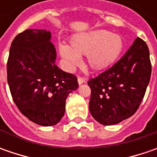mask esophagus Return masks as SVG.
<instances>
[{"mask_svg": "<svg viewBox=\"0 0 157 157\" xmlns=\"http://www.w3.org/2000/svg\"><path fill=\"white\" fill-rule=\"evenodd\" d=\"M85 82H86V79H85L84 78H80V77L78 78V83L79 85H81V84L85 83Z\"/></svg>", "mask_w": 157, "mask_h": 157, "instance_id": "34e87169", "label": "esophagus"}]
</instances>
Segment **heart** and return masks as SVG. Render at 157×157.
<instances>
[{"label":"heart","instance_id":"b5f03b06","mask_svg":"<svg viewBox=\"0 0 157 157\" xmlns=\"http://www.w3.org/2000/svg\"><path fill=\"white\" fill-rule=\"evenodd\" d=\"M125 48L123 38L106 29H94L73 35L70 46L61 44L59 54L69 69L81 63L80 56L86 55L88 66L95 71L110 67L121 56Z\"/></svg>","mask_w":157,"mask_h":157}]
</instances>
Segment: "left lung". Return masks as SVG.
I'll use <instances>...</instances> for the list:
<instances>
[{
    "instance_id": "8db88e82",
    "label": "left lung",
    "mask_w": 157,
    "mask_h": 157,
    "mask_svg": "<svg viewBox=\"0 0 157 157\" xmlns=\"http://www.w3.org/2000/svg\"><path fill=\"white\" fill-rule=\"evenodd\" d=\"M151 76L149 51L137 37L117 63L87 82L91 88L89 110L102 125H114L138 109Z\"/></svg>"
}]
</instances>
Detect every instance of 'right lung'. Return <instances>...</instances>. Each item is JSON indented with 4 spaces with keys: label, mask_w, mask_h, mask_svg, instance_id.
Listing matches in <instances>:
<instances>
[{
    "label": "right lung",
    "mask_w": 157,
    "mask_h": 157,
    "mask_svg": "<svg viewBox=\"0 0 157 157\" xmlns=\"http://www.w3.org/2000/svg\"><path fill=\"white\" fill-rule=\"evenodd\" d=\"M46 29H26L13 40L7 73L10 93L21 113L40 126H53L65 111V100L78 84L76 76L55 63L57 52Z\"/></svg>",
    "instance_id": "obj_1"
}]
</instances>
